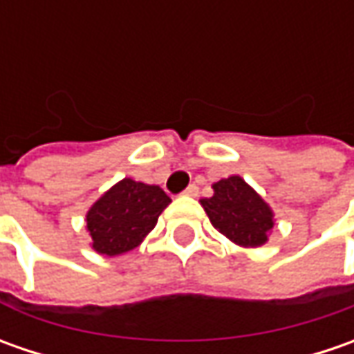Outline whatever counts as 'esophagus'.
<instances>
[{
  "mask_svg": "<svg viewBox=\"0 0 354 354\" xmlns=\"http://www.w3.org/2000/svg\"><path fill=\"white\" fill-rule=\"evenodd\" d=\"M183 195H185V197H197L198 187H197V185H189V187H187V189L183 191Z\"/></svg>",
  "mask_w": 354,
  "mask_h": 354,
  "instance_id": "obj_1",
  "label": "esophagus"
}]
</instances>
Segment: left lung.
I'll list each match as a JSON object with an SVG mask.
<instances>
[{"label": "left lung", "instance_id": "left-lung-1", "mask_svg": "<svg viewBox=\"0 0 354 354\" xmlns=\"http://www.w3.org/2000/svg\"><path fill=\"white\" fill-rule=\"evenodd\" d=\"M212 197L201 198L211 225L242 248H258L268 242L276 225L272 207L240 175L212 185Z\"/></svg>", "mask_w": 354, "mask_h": 354}]
</instances>
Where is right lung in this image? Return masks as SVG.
I'll use <instances>...</instances> for the list:
<instances>
[{
    "instance_id": "right-lung-1",
    "label": "right lung",
    "mask_w": 354,
    "mask_h": 354,
    "mask_svg": "<svg viewBox=\"0 0 354 354\" xmlns=\"http://www.w3.org/2000/svg\"><path fill=\"white\" fill-rule=\"evenodd\" d=\"M171 198L157 185L122 179L86 212L90 246L100 256H120L138 248L157 225Z\"/></svg>"
}]
</instances>
